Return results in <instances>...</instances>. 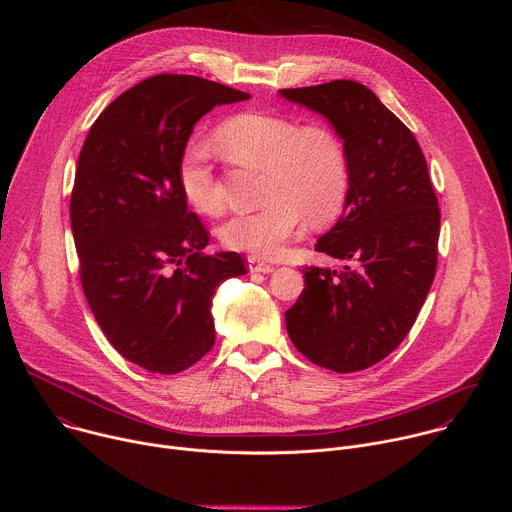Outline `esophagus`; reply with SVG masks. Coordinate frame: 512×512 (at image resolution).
Here are the masks:
<instances>
[{
    "label": "esophagus",
    "mask_w": 512,
    "mask_h": 512,
    "mask_svg": "<svg viewBox=\"0 0 512 512\" xmlns=\"http://www.w3.org/2000/svg\"><path fill=\"white\" fill-rule=\"evenodd\" d=\"M247 263H249L251 273H269V271H273V265L269 261H265L263 257H257V255H249Z\"/></svg>",
    "instance_id": "esophagus-1"
}]
</instances>
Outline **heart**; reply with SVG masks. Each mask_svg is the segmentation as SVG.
Masks as SVG:
<instances>
[{
    "label": "heart",
    "mask_w": 512,
    "mask_h": 512,
    "mask_svg": "<svg viewBox=\"0 0 512 512\" xmlns=\"http://www.w3.org/2000/svg\"><path fill=\"white\" fill-rule=\"evenodd\" d=\"M214 139L233 162L263 170L265 204L233 214L221 239L235 251L275 255L304 227L324 225L342 210L350 188V166L342 139L326 125L241 113L216 129ZM178 182L186 200L202 214L221 212L216 176L206 145H190Z\"/></svg>",
    "instance_id": "obj_1"
}]
</instances>
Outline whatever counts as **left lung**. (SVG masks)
Masks as SVG:
<instances>
[{"label": "left lung", "mask_w": 512, "mask_h": 512, "mask_svg": "<svg viewBox=\"0 0 512 512\" xmlns=\"http://www.w3.org/2000/svg\"><path fill=\"white\" fill-rule=\"evenodd\" d=\"M279 95L324 115L350 166L342 216L314 247L344 267H304L287 334L318 367L364 371L403 342L435 277L440 206L427 162L409 127L356 81Z\"/></svg>", "instance_id": "left-lung-1"}]
</instances>
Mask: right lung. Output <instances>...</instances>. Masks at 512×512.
<instances>
[{"instance_id":"add662e5","label":"right lung","mask_w":512,"mask_h":512,"mask_svg":"<svg viewBox=\"0 0 512 512\" xmlns=\"http://www.w3.org/2000/svg\"><path fill=\"white\" fill-rule=\"evenodd\" d=\"M247 93L190 75H156L93 123L70 194V227L91 312L137 367L176 375L214 344V289L245 275L239 253L210 255L178 168L194 123Z\"/></svg>"}]
</instances>
